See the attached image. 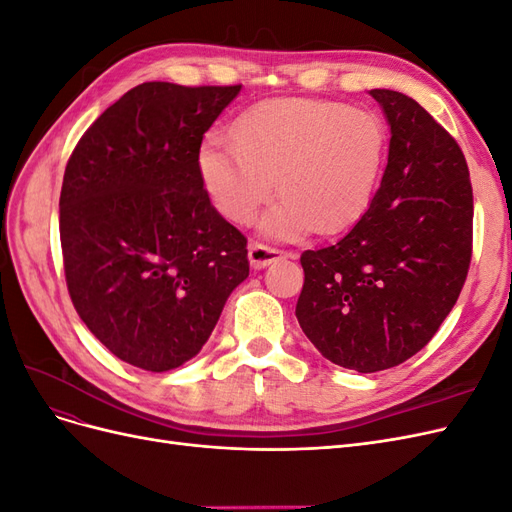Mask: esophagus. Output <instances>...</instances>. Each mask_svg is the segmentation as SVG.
<instances>
[{
  "label": "esophagus",
  "mask_w": 512,
  "mask_h": 512,
  "mask_svg": "<svg viewBox=\"0 0 512 512\" xmlns=\"http://www.w3.org/2000/svg\"><path fill=\"white\" fill-rule=\"evenodd\" d=\"M247 258H250V265L252 269H267L273 262L282 260V258H294L288 252H280V250H273V247L267 245H260V243H250V252H247Z\"/></svg>",
  "instance_id": "obj_1"
}]
</instances>
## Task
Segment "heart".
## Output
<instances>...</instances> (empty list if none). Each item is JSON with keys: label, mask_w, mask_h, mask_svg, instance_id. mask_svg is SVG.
<instances>
[{"label": "heart", "mask_w": 512, "mask_h": 512, "mask_svg": "<svg viewBox=\"0 0 512 512\" xmlns=\"http://www.w3.org/2000/svg\"><path fill=\"white\" fill-rule=\"evenodd\" d=\"M230 136L209 134L196 156L211 203L230 222H252L273 188L282 200L260 220V232L275 241H297L312 230L339 235L374 203L386 130L371 111L269 100L243 113Z\"/></svg>", "instance_id": "1"}]
</instances>
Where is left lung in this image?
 <instances>
[{
	"label": "left lung",
	"instance_id": "8db88e82",
	"mask_svg": "<svg viewBox=\"0 0 512 512\" xmlns=\"http://www.w3.org/2000/svg\"><path fill=\"white\" fill-rule=\"evenodd\" d=\"M391 130L369 211L344 239L301 256L297 320L331 363L374 374L425 348L459 299L472 258L466 158L406 94L371 89Z\"/></svg>",
	"mask_w": 512,
	"mask_h": 512
}]
</instances>
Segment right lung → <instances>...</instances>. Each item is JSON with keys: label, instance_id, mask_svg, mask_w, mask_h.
<instances>
[{"label": "right lung", "instance_id": "add662e5", "mask_svg": "<svg viewBox=\"0 0 512 512\" xmlns=\"http://www.w3.org/2000/svg\"><path fill=\"white\" fill-rule=\"evenodd\" d=\"M232 87L143 83L91 123L59 196L70 299L117 359L168 371L203 350L247 275L245 237L211 205L198 147Z\"/></svg>", "mask_w": 512, "mask_h": 512}]
</instances>
